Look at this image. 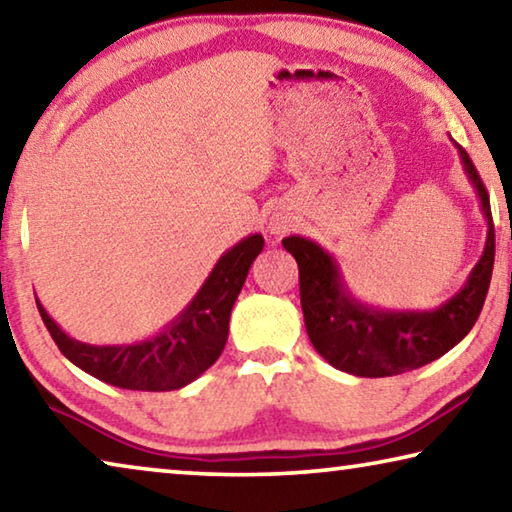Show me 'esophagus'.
<instances>
[{
  "instance_id": "1",
  "label": "esophagus",
  "mask_w": 512,
  "mask_h": 512,
  "mask_svg": "<svg viewBox=\"0 0 512 512\" xmlns=\"http://www.w3.org/2000/svg\"><path fill=\"white\" fill-rule=\"evenodd\" d=\"M289 227H291V221H287V218H273V221L269 223V230H271V234H275V237L287 234Z\"/></svg>"
}]
</instances>
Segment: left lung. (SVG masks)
Returning <instances> with one entry per match:
<instances>
[{
  "label": "left lung",
  "mask_w": 512,
  "mask_h": 512,
  "mask_svg": "<svg viewBox=\"0 0 512 512\" xmlns=\"http://www.w3.org/2000/svg\"><path fill=\"white\" fill-rule=\"evenodd\" d=\"M451 143L476 191L488 237L465 285L435 310H385L362 303L346 285L342 266L330 250L300 234L282 239V246L298 264L307 337L316 353L335 369L360 378L399 376L442 358L474 328L492 278L494 225L488 191L472 159L456 141Z\"/></svg>",
  "instance_id": "left-lung-1"
}]
</instances>
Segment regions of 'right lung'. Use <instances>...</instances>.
Masks as SVG:
<instances>
[{"label":"right lung","instance_id":"obj_1","mask_svg":"<svg viewBox=\"0 0 512 512\" xmlns=\"http://www.w3.org/2000/svg\"><path fill=\"white\" fill-rule=\"evenodd\" d=\"M262 234H248L218 257L189 305L168 321L157 335L132 344H86L72 339L36 298L61 353L79 367L120 389L170 392L200 378L223 353L230 330V314L250 266L262 253Z\"/></svg>","mask_w":512,"mask_h":512}]
</instances>
